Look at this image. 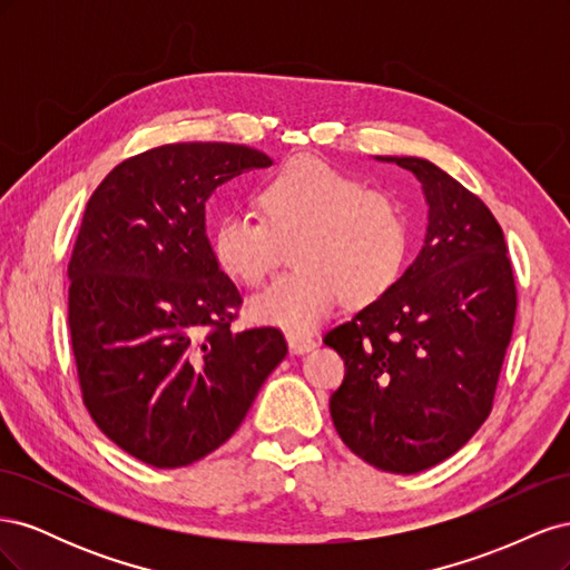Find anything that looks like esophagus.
Returning <instances> with one entry per match:
<instances>
[{
  "instance_id": "34e87169",
  "label": "esophagus",
  "mask_w": 570,
  "mask_h": 570,
  "mask_svg": "<svg viewBox=\"0 0 570 570\" xmlns=\"http://www.w3.org/2000/svg\"><path fill=\"white\" fill-rule=\"evenodd\" d=\"M287 344L292 354H306L316 347V340L306 333H287Z\"/></svg>"
}]
</instances>
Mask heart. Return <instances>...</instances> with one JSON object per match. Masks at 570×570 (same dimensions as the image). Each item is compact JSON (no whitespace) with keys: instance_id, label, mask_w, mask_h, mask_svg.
<instances>
[{"instance_id":"b5f03b06","label":"heart","mask_w":570,"mask_h":570,"mask_svg":"<svg viewBox=\"0 0 570 570\" xmlns=\"http://www.w3.org/2000/svg\"><path fill=\"white\" fill-rule=\"evenodd\" d=\"M258 218L223 214L212 230L218 268L256 287L278 268L285 247L297 268L252 297L249 316L287 333H306L342 297L373 304L406 264L409 223L392 195L314 157H297L256 185Z\"/></svg>"}]
</instances>
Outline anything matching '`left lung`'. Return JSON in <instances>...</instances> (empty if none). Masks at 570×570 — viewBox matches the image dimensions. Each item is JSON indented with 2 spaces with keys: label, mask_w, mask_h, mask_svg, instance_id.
Instances as JSON below:
<instances>
[{
  "label": "left lung",
  "mask_w": 570,
  "mask_h": 570,
  "mask_svg": "<svg viewBox=\"0 0 570 570\" xmlns=\"http://www.w3.org/2000/svg\"><path fill=\"white\" fill-rule=\"evenodd\" d=\"M423 185V247L385 297L323 337L344 358L337 435L387 473L450 459L485 423L515 318L504 233L480 197L419 157H375Z\"/></svg>",
  "instance_id": "left-lung-1"
}]
</instances>
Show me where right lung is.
<instances>
[{
	"mask_svg": "<svg viewBox=\"0 0 570 570\" xmlns=\"http://www.w3.org/2000/svg\"><path fill=\"white\" fill-rule=\"evenodd\" d=\"M264 151L154 147L99 183L68 262V327L82 402L111 442L154 469L212 454L287 354L278 327L235 333L243 304L206 237V199Z\"/></svg>",
	"mask_w": 570,
	"mask_h": 570,
	"instance_id": "1",
	"label": "right lung"
}]
</instances>
